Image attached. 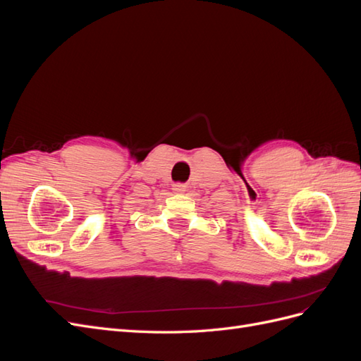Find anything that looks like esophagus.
<instances>
[{"label": "esophagus", "instance_id": "34e87169", "mask_svg": "<svg viewBox=\"0 0 361 361\" xmlns=\"http://www.w3.org/2000/svg\"><path fill=\"white\" fill-rule=\"evenodd\" d=\"M173 190H174V191H185V185H182V183L173 185Z\"/></svg>", "mask_w": 361, "mask_h": 361}]
</instances>
